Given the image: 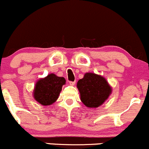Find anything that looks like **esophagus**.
Wrapping results in <instances>:
<instances>
[{
  "label": "esophagus",
  "mask_w": 149,
  "mask_h": 149,
  "mask_svg": "<svg viewBox=\"0 0 149 149\" xmlns=\"http://www.w3.org/2000/svg\"><path fill=\"white\" fill-rule=\"evenodd\" d=\"M69 84L70 86H74L76 84V81H70Z\"/></svg>",
  "instance_id": "obj_1"
}]
</instances>
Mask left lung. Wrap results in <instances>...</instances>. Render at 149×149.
Wrapping results in <instances>:
<instances>
[{
  "label": "left lung",
  "mask_w": 149,
  "mask_h": 149,
  "mask_svg": "<svg viewBox=\"0 0 149 149\" xmlns=\"http://www.w3.org/2000/svg\"><path fill=\"white\" fill-rule=\"evenodd\" d=\"M81 101L88 108H97L102 105L111 93V87L99 75L86 73L77 83Z\"/></svg>",
  "instance_id": "8db88e82"
}]
</instances>
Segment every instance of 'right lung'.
<instances>
[{
    "instance_id": "right-lung-1",
    "label": "right lung",
    "mask_w": 149,
    "mask_h": 149,
    "mask_svg": "<svg viewBox=\"0 0 149 149\" xmlns=\"http://www.w3.org/2000/svg\"><path fill=\"white\" fill-rule=\"evenodd\" d=\"M65 84V80L63 77H58L54 73H51L37 81L33 90L34 98L43 106L52 104L58 99L63 85Z\"/></svg>"
}]
</instances>
